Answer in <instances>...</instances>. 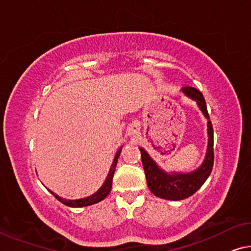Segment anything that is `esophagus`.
Listing matches in <instances>:
<instances>
[{
	"instance_id": "obj_1",
	"label": "esophagus",
	"mask_w": 251,
	"mask_h": 251,
	"mask_svg": "<svg viewBox=\"0 0 251 251\" xmlns=\"http://www.w3.org/2000/svg\"><path fill=\"white\" fill-rule=\"evenodd\" d=\"M129 134L133 135V136H137L140 134V127L137 125H132L129 127Z\"/></svg>"
}]
</instances>
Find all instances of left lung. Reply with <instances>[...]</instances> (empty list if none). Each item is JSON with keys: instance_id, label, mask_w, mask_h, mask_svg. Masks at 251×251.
Wrapping results in <instances>:
<instances>
[{"instance_id": "left-lung-1", "label": "left lung", "mask_w": 251, "mask_h": 251, "mask_svg": "<svg viewBox=\"0 0 251 251\" xmlns=\"http://www.w3.org/2000/svg\"><path fill=\"white\" fill-rule=\"evenodd\" d=\"M182 93L197 102V105L204 117L208 119V147H206L205 157L202 164L197 170L192 172L182 173V172H171L168 173L162 170L156 164L150 154L146 151L140 147L142 155L143 168L145 171L146 182L154 196H156L165 200H183L192 196L203 185V183L209 177L213 166V128L210 122V117L206 109V104L203 95L200 90L193 87H183Z\"/></svg>"}]
</instances>
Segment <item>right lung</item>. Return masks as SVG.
Returning a JSON list of instances; mask_svg holds the SVG:
<instances>
[{"instance_id":"obj_1","label":"right lung","mask_w":251,"mask_h":251,"mask_svg":"<svg viewBox=\"0 0 251 251\" xmlns=\"http://www.w3.org/2000/svg\"><path fill=\"white\" fill-rule=\"evenodd\" d=\"M122 147L123 146L119 147L118 151L116 152V155H115L113 164H111V166H110L108 176H107L106 180L104 182V184H102L100 188H99L94 194H91V196L87 197V198L77 199V200H67V199H62L61 197L57 196V194L53 193L51 190H49V191L53 194L55 198L58 199L59 201L61 202V203L68 205V206H73V208H81V206L91 205V204L98 203V202H100L101 200H104V199L107 196H108L109 192H110V190H111V184H113V176H114V173H115V169H116V165H117L118 157H119V155H121Z\"/></svg>"}]
</instances>
